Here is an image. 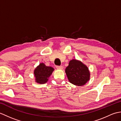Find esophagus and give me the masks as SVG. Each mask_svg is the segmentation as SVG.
I'll return each mask as SVG.
<instances>
[{"mask_svg":"<svg viewBox=\"0 0 121 121\" xmlns=\"http://www.w3.org/2000/svg\"><path fill=\"white\" fill-rule=\"evenodd\" d=\"M56 69H59V70H62L63 69V66L62 65H60V66H56Z\"/></svg>","mask_w":121,"mask_h":121,"instance_id":"34e87169","label":"esophagus"}]
</instances>
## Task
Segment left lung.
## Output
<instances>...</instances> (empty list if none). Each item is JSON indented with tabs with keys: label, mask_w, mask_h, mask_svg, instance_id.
Here are the masks:
<instances>
[{
	"label": "left lung",
	"mask_w": 121,
	"mask_h": 121,
	"mask_svg": "<svg viewBox=\"0 0 121 121\" xmlns=\"http://www.w3.org/2000/svg\"><path fill=\"white\" fill-rule=\"evenodd\" d=\"M65 72L69 81L74 85L83 86L90 79L91 73L88 67L76 59L70 61Z\"/></svg>",
	"instance_id": "left-lung-1"
}]
</instances>
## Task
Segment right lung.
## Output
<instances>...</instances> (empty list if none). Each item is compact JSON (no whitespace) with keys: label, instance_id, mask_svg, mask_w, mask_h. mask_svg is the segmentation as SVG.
Wrapping results in <instances>:
<instances>
[{"label":"right lung","instance_id":"add662e5","mask_svg":"<svg viewBox=\"0 0 121 121\" xmlns=\"http://www.w3.org/2000/svg\"><path fill=\"white\" fill-rule=\"evenodd\" d=\"M55 70L52 67L46 66L45 63H40L34 71L35 82L40 84H45Z\"/></svg>","mask_w":121,"mask_h":121}]
</instances>
